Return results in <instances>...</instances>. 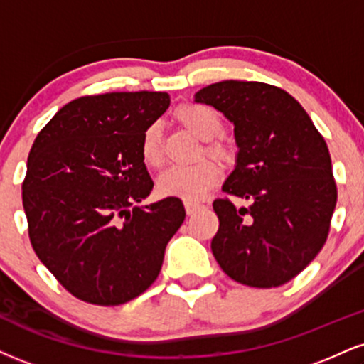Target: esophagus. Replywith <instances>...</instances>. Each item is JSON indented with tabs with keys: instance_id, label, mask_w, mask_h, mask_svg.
<instances>
[{
	"instance_id": "1",
	"label": "esophagus",
	"mask_w": 364,
	"mask_h": 364,
	"mask_svg": "<svg viewBox=\"0 0 364 364\" xmlns=\"http://www.w3.org/2000/svg\"><path fill=\"white\" fill-rule=\"evenodd\" d=\"M200 208H201L200 203H193V201H186L185 203V210H186L188 215H193L196 210H200Z\"/></svg>"
}]
</instances>
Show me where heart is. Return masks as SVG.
<instances>
[{
  "label": "heart",
  "mask_w": 364,
  "mask_h": 364,
  "mask_svg": "<svg viewBox=\"0 0 364 364\" xmlns=\"http://www.w3.org/2000/svg\"><path fill=\"white\" fill-rule=\"evenodd\" d=\"M174 118L183 129L193 134L196 139L205 140L203 151L215 157L222 164H232L235 161V147L229 140L220 137L224 122L213 108L207 105L186 103L181 105ZM140 157L142 163L151 169L163 166V144H161V127L149 125L140 137ZM220 166L212 159H201L186 168H173L157 179V190L164 196H174L186 201L203 198L207 191L220 178Z\"/></svg>",
  "instance_id": "heart-1"
}]
</instances>
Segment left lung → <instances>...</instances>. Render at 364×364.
I'll use <instances>...</instances> for the list:
<instances>
[{"label":"left lung","mask_w":364,"mask_h":364,"mask_svg":"<svg viewBox=\"0 0 364 364\" xmlns=\"http://www.w3.org/2000/svg\"><path fill=\"white\" fill-rule=\"evenodd\" d=\"M195 102L234 124L237 164L222 186L247 200L217 198L212 252L227 277L252 288L288 283L315 259L329 235L337 186L329 149L301 105L259 81H220Z\"/></svg>","instance_id":"8db88e82"}]
</instances>
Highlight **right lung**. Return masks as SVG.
I'll list each match as a JSON object with an SVG mask.
<instances>
[{"instance_id":"obj_1","label":"right lung","mask_w":364,"mask_h":364,"mask_svg":"<svg viewBox=\"0 0 364 364\" xmlns=\"http://www.w3.org/2000/svg\"><path fill=\"white\" fill-rule=\"evenodd\" d=\"M169 102L159 91L81 96L30 149L21 185L30 242L76 299L110 307L146 291L185 220L174 196L135 207L154 186L140 137Z\"/></svg>"}]
</instances>
